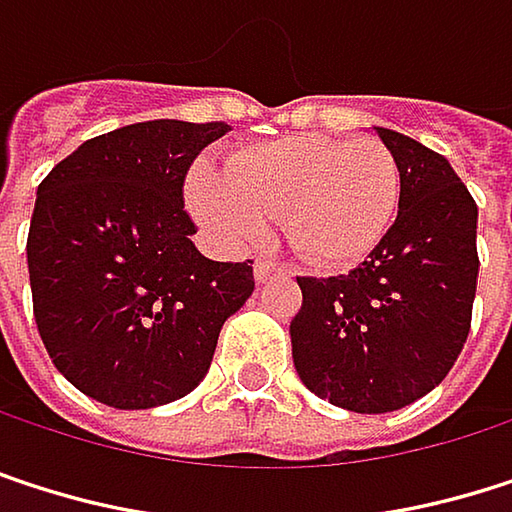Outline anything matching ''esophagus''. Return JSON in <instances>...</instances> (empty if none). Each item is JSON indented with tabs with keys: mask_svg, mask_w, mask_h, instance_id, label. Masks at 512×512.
Segmentation results:
<instances>
[{
	"mask_svg": "<svg viewBox=\"0 0 512 512\" xmlns=\"http://www.w3.org/2000/svg\"><path fill=\"white\" fill-rule=\"evenodd\" d=\"M280 274H283V268L274 265V262H265V259H256V262H253V277H256V283H268L271 277H280Z\"/></svg>",
	"mask_w": 512,
	"mask_h": 512,
	"instance_id": "1",
	"label": "esophagus"
}]
</instances>
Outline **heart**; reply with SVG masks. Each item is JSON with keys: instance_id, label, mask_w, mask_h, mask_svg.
Instances as JSON below:
<instances>
[{"instance_id": "heart-1", "label": "heart", "mask_w": 512, "mask_h": 512, "mask_svg": "<svg viewBox=\"0 0 512 512\" xmlns=\"http://www.w3.org/2000/svg\"><path fill=\"white\" fill-rule=\"evenodd\" d=\"M193 214L229 247H250L283 220L289 241L325 268L379 247L399 202V166L376 139L283 136L229 157L226 172L196 166Z\"/></svg>"}]
</instances>
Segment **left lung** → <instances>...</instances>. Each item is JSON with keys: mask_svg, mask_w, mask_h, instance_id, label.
<instances>
[{"mask_svg": "<svg viewBox=\"0 0 512 512\" xmlns=\"http://www.w3.org/2000/svg\"><path fill=\"white\" fill-rule=\"evenodd\" d=\"M376 136L399 166V211L349 274L298 277L292 361L319 399L384 414L426 396L456 364L477 292V205L447 157L396 130Z\"/></svg>", "mask_w": 512, "mask_h": 512, "instance_id": "obj_1", "label": "left lung"}]
</instances>
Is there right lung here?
<instances>
[{"instance_id":"add662e5","label":"right lung","mask_w":512,"mask_h":512,"mask_svg":"<svg viewBox=\"0 0 512 512\" xmlns=\"http://www.w3.org/2000/svg\"><path fill=\"white\" fill-rule=\"evenodd\" d=\"M223 122H139L86 139L38 184L26 262L56 370L110 408H154L205 379L253 265L211 262L181 184Z\"/></svg>"}]
</instances>
